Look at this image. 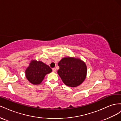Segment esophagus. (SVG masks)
Wrapping results in <instances>:
<instances>
[{
    "label": "esophagus",
    "instance_id": "34e87169",
    "mask_svg": "<svg viewBox=\"0 0 121 121\" xmlns=\"http://www.w3.org/2000/svg\"><path fill=\"white\" fill-rule=\"evenodd\" d=\"M52 71L54 72V73H56V68H53L52 69Z\"/></svg>",
    "mask_w": 121,
    "mask_h": 121
}]
</instances>
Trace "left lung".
Instances as JSON below:
<instances>
[{"mask_svg": "<svg viewBox=\"0 0 121 121\" xmlns=\"http://www.w3.org/2000/svg\"><path fill=\"white\" fill-rule=\"evenodd\" d=\"M57 74L65 85L75 87L81 84L87 76L85 63L79 58L65 57L58 62Z\"/></svg>", "mask_w": 121, "mask_h": 121, "instance_id": "8db88e82", "label": "left lung"}]
</instances>
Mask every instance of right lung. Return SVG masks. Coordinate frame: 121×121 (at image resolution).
I'll use <instances>...</instances> for the list:
<instances>
[{
    "instance_id": "1",
    "label": "right lung",
    "mask_w": 121,
    "mask_h": 121,
    "mask_svg": "<svg viewBox=\"0 0 121 121\" xmlns=\"http://www.w3.org/2000/svg\"><path fill=\"white\" fill-rule=\"evenodd\" d=\"M52 72V69L42 61L31 60L25 70V76L29 82L38 85L42 82L45 75Z\"/></svg>"
}]
</instances>
